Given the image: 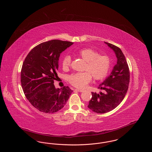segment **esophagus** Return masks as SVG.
<instances>
[{
	"label": "esophagus",
	"instance_id": "esophagus-1",
	"mask_svg": "<svg viewBox=\"0 0 152 152\" xmlns=\"http://www.w3.org/2000/svg\"><path fill=\"white\" fill-rule=\"evenodd\" d=\"M75 91L76 92H83L84 91L83 89H75Z\"/></svg>",
	"mask_w": 152,
	"mask_h": 152
}]
</instances>
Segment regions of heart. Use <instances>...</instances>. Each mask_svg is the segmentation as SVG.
<instances>
[{"mask_svg":"<svg viewBox=\"0 0 152 152\" xmlns=\"http://www.w3.org/2000/svg\"><path fill=\"white\" fill-rule=\"evenodd\" d=\"M77 56L86 61L83 70L85 72L76 73L71 75L69 82L73 87L84 88L91 81L92 76L94 80L104 78L111 67L110 58L106 55H99V53L92 48H83L75 53ZM71 63V58L69 55L65 56L61 61L64 70L69 69Z\"/></svg>","mask_w":152,"mask_h":152,"instance_id":"b5f03b06","label":"heart"}]
</instances>
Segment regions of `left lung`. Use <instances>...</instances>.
<instances>
[{"label":"left lung","mask_w":152,"mask_h":152,"mask_svg":"<svg viewBox=\"0 0 152 152\" xmlns=\"http://www.w3.org/2000/svg\"><path fill=\"white\" fill-rule=\"evenodd\" d=\"M105 43L115 52L117 61L110 75L98 87L101 92H92L88 107L97 113H107L116 108L125 97L130 80L129 66L121 49L113 44Z\"/></svg>","instance_id":"1"}]
</instances>
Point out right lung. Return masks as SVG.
<instances>
[{"label": "right lung", "instance_id": "right-lung-1", "mask_svg": "<svg viewBox=\"0 0 152 152\" xmlns=\"http://www.w3.org/2000/svg\"><path fill=\"white\" fill-rule=\"evenodd\" d=\"M73 43L52 40L35 47L25 58L21 84L26 98L40 112L52 113L63 108L73 92L69 87L56 88L60 53Z\"/></svg>", "mask_w": 152, "mask_h": 152}]
</instances>
